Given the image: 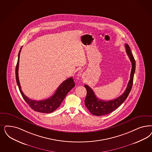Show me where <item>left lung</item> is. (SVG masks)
I'll return each instance as SVG.
<instances>
[{"instance_id":"obj_1","label":"left lung","mask_w":152,"mask_h":152,"mask_svg":"<svg viewBox=\"0 0 152 152\" xmlns=\"http://www.w3.org/2000/svg\"><path fill=\"white\" fill-rule=\"evenodd\" d=\"M125 47L126 48V53L131 61L132 68L130 74V79L127 84L125 92L122 94L115 99L105 101L99 99V98H96L93 90L87 85H84L87 91L86 96L85 99V104L89 112L93 115L101 116L108 115L112 112L125 102L131 91L133 84V79L135 71L136 64L135 59L131 53L129 45L125 44Z\"/></svg>"}]
</instances>
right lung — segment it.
<instances>
[{"instance_id": "right-lung-1", "label": "right lung", "mask_w": 152, "mask_h": 152, "mask_svg": "<svg viewBox=\"0 0 152 152\" xmlns=\"http://www.w3.org/2000/svg\"><path fill=\"white\" fill-rule=\"evenodd\" d=\"M22 47L18 53V61L16 65V82L18 86L19 90L20 91L21 95L23 98L26 101L27 103L31 108L33 110L37 111L41 113H49L54 112L60 106L62 102H63L66 95L68 92L75 87V84L74 83L72 77L68 78L66 80L64 81L58 88L56 91L53 95L51 97L48 98L47 99L42 100H32L23 94L21 90V85L19 82L18 79V67H19V60H20V55L21 53Z\"/></svg>"}]
</instances>
